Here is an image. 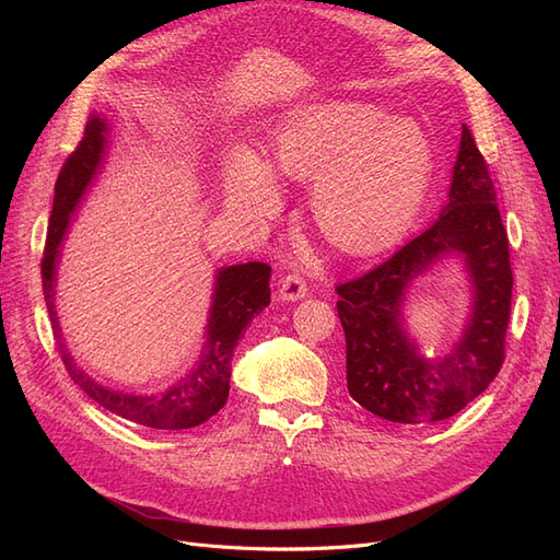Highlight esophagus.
<instances>
[{
  "label": "esophagus",
  "mask_w": 560,
  "mask_h": 560,
  "mask_svg": "<svg viewBox=\"0 0 560 560\" xmlns=\"http://www.w3.org/2000/svg\"><path fill=\"white\" fill-rule=\"evenodd\" d=\"M306 294H308V284L299 273H290L282 278L280 290H278L280 301H301Z\"/></svg>",
  "instance_id": "obj_1"
}]
</instances>
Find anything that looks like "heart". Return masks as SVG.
Instances as JSON below:
<instances>
[{"mask_svg": "<svg viewBox=\"0 0 560 560\" xmlns=\"http://www.w3.org/2000/svg\"><path fill=\"white\" fill-rule=\"evenodd\" d=\"M268 163L238 147L226 159V194L252 212H273L280 175L308 182L311 208L327 241L350 254L397 243L430 196L436 156L430 135L409 116L376 105L325 100L282 118Z\"/></svg>", "mask_w": 560, "mask_h": 560, "instance_id": "heart-1", "label": "heart"}]
</instances>
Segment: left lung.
Masks as SVG:
<instances>
[{"label":"left lung","mask_w":560,"mask_h":560,"mask_svg":"<svg viewBox=\"0 0 560 560\" xmlns=\"http://www.w3.org/2000/svg\"><path fill=\"white\" fill-rule=\"evenodd\" d=\"M446 258L462 261L470 313L454 346L439 359H428L405 325V296L418 277ZM512 284L510 241L495 186L463 124L442 214L385 264L336 287L350 397L383 420L409 425L463 411L502 366Z\"/></svg>","instance_id":"obj_1"}]
</instances>
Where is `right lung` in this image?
I'll return each instance as SVG.
<instances>
[{
    "mask_svg": "<svg viewBox=\"0 0 560 560\" xmlns=\"http://www.w3.org/2000/svg\"><path fill=\"white\" fill-rule=\"evenodd\" d=\"M109 151V124L100 114H91L86 132L74 154L65 161L56 182L54 210L48 219V238L42 259V284L50 325L58 338L62 362L72 381L103 409L121 416L135 425L151 430H189L210 420L229 399L231 360L241 336L254 315H259L270 303V266L261 261L222 266L214 270L212 303L206 325V343L200 348L196 364L179 376L173 385L159 393L135 395L128 389L109 387L95 381L86 369L77 364L74 354L67 350L60 319L56 311L58 266L62 257V241L79 206L89 189L103 173Z\"/></svg>",
    "mask_w": 560,
    "mask_h": 560,
    "instance_id": "right-lung-1",
    "label": "right lung"
}]
</instances>
